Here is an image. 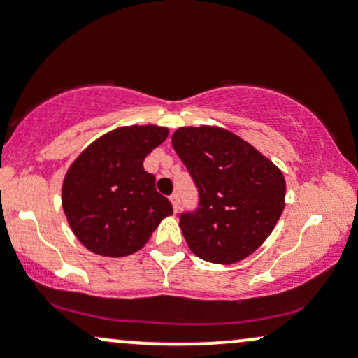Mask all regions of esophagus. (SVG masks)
<instances>
[{"mask_svg":"<svg viewBox=\"0 0 358 358\" xmlns=\"http://www.w3.org/2000/svg\"><path fill=\"white\" fill-rule=\"evenodd\" d=\"M170 202H171V205H173V208L176 210V208H178V203H180V195L178 193H171L170 195Z\"/></svg>","mask_w":358,"mask_h":358,"instance_id":"obj_1","label":"esophagus"}]
</instances>
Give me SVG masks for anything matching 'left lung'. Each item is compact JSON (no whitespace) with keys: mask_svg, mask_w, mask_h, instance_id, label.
<instances>
[{"mask_svg":"<svg viewBox=\"0 0 358 358\" xmlns=\"http://www.w3.org/2000/svg\"><path fill=\"white\" fill-rule=\"evenodd\" d=\"M171 145L199 190L195 210L178 215L188 248L215 264L245 259L268 239L285 208L281 170L220 127H180Z\"/></svg>","mask_w":358,"mask_h":358,"instance_id":"8db88e82","label":"left lung"}]
</instances>
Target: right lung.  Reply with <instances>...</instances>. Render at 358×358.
<instances>
[{
  "instance_id": "add662e5",
  "label": "right lung",
  "mask_w": 358,
  "mask_h": 358,
  "mask_svg": "<svg viewBox=\"0 0 358 358\" xmlns=\"http://www.w3.org/2000/svg\"><path fill=\"white\" fill-rule=\"evenodd\" d=\"M168 138L166 127L127 126L104 134L69 168L62 205L73 234L94 254L122 257L146 244L173 213L143 162Z\"/></svg>"
}]
</instances>
